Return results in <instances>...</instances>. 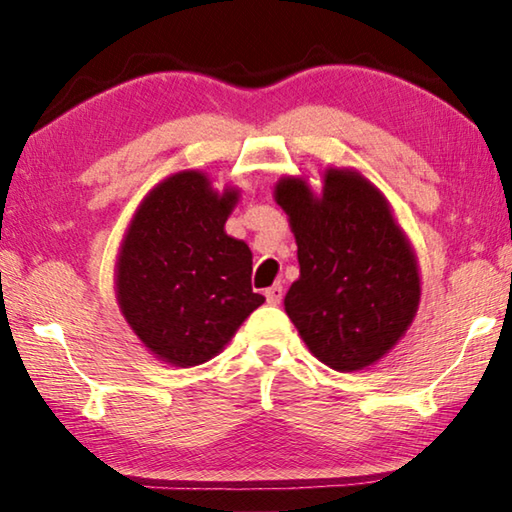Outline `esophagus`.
Instances as JSON below:
<instances>
[{
  "mask_svg": "<svg viewBox=\"0 0 512 512\" xmlns=\"http://www.w3.org/2000/svg\"><path fill=\"white\" fill-rule=\"evenodd\" d=\"M264 296H266V302H268V305H280V302H282V296H284V291H282L280 284H273V287H268V289L264 291Z\"/></svg>",
  "mask_w": 512,
  "mask_h": 512,
  "instance_id": "1",
  "label": "esophagus"
}]
</instances>
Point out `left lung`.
I'll return each instance as SVG.
<instances>
[{
  "label": "left lung",
  "mask_w": 512,
  "mask_h": 512,
  "mask_svg": "<svg viewBox=\"0 0 512 512\" xmlns=\"http://www.w3.org/2000/svg\"><path fill=\"white\" fill-rule=\"evenodd\" d=\"M289 216L300 277L284 309L309 352L354 372L391 352L420 305L418 257L391 203L357 169L327 167L316 194L307 178L275 183Z\"/></svg>",
  "instance_id": "8db88e82"
}]
</instances>
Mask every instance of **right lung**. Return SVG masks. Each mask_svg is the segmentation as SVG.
I'll return each mask as SVG.
<instances>
[{
    "instance_id": "obj_1",
    "label": "right lung",
    "mask_w": 512,
    "mask_h": 512,
    "mask_svg": "<svg viewBox=\"0 0 512 512\" xmlns=\"http://www.w3.org/2000/svg\"><path fill=\"white\" fill-rule=\"evenodd\" d=\"M237 187L176 171L137 207L121 239L115 293L121 316L153 357L178 368L214 359L262 305L250 287L253 253L225 221Z\"/></svg>"
}]
</instances>
